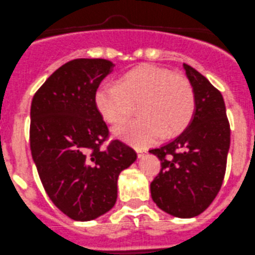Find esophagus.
Masks as SVG:
<instances>
[{
    "label": "esophagus",
    "instance_id": "obj_1",
    "mask_svg": "<svg viewBox=\"0 0 255 255\" xmlns=\"http://www.w3.org/2000/svg\"><path fill=\"white\" fill-rule=\"evenodd\" d=\"M136 151H137V155H139L140 157L144 156V155L146 154V150H145V149H140V147H136Z\"/></svg>",
    "mask_w": 255,
    "mask_h": 255
}]
</instances>
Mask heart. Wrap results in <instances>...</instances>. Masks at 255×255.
Instances as JSON below:
<instances>
[{"label":"heart","instance_id":"b5f03b06","mask_svg":"<svg viewBox=\"0 0 255 255\" xmlns=\"http://www.w3.org/2000/svg\"><path fill=\"white\" fill-rule=\"evenodd\" d=\"M139 119L115 129L139 146L170 137L189 123L195 99L190 82L155 65H144L120 75L116 85L104 82L95 91V106L110 125L124 123L136 105Z\"/></svg>","mask_w":255,"mask_h":255}]
</instances>
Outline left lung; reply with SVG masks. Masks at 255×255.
I'll return each mask as SVG.
<instances>
[{
	"label": "left lung",
	"instance_id": "obj_1",
	"mask_svg": "<svg viewBox=\"0 0 255 255\" xmlns=\"http://www.w3.org/2000/svg\"><path fill=\"white\" fill-rule=\"evenodd\" d=\"M195 99L185 129L170 141L149 150L161 161L150 184L151 198L176 218L202 214L222 188L230 146V126L224 99L207 77L183 65Z\"/></svg>",
	"mask_w": 255,
	"mask_h": 255
}]
</instances>
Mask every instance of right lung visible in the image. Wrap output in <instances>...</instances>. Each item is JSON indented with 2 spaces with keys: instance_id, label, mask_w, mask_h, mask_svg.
<instances>
[{
  "instance_id": "add662e5",
  "label": "right lung",
  "mask_w": 255,
  "mask_h": 255,
  "mask_svg": "<svg viewBox=\"0 0 255 255\" xmlns=\"http://www.w3.org/2000/svg\"><path fill=\"white\" fill-rule=\"evenodd\" d=\"M114 66L104 59L66 62L31 104V154L41 183L53 204L77 222L96 219L115 205L119 175L137 157L120 140L103 147L109 129L95 91Z\"/></svg>"
}]
</instances>
